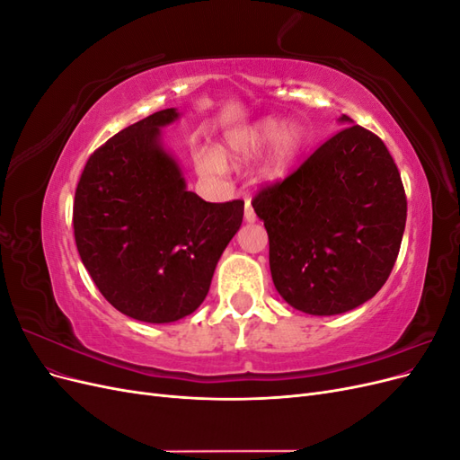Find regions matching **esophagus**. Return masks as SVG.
<instances>
[{"label": "esophagus", "mask_w": 460, "mask_h": 460, "mask_svg": "<svg viewBox=\"0 0 460 460\" xmlns=\"http://www.w3.org/2000/svg\"><path fill=\"white\" fill-rule=\"evenodd\" d=\"M243 217H245L247 222H255V218H257V215H255V211H253V207H252V201H249V199H245Z\"/></svg>", "instance_id": "1"}]
</instances>
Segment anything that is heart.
<instances>
[{
  "label": "heart",
  "mask_w": 460,
  "mask_h": 460,
  "mask_svg": "<svg viewBox=\"0 0 460 460\" xmlns=\"http://www.w3.org/2000/svg\"><path fill=\"white\" fill-rule=\"evenodd\" d=\"M269 142H272V146L262 163L261 172L267 178H278L288 171L301 146V132L296 127H286L280 130V122L274 119L259 120L252 127L232 132L226 137V155L235 159L253 157ZM199 164L207 172H220L225 169V161L217 151H205L199 157Z\"/></svg>",
  "instance_id": "obj_1"
}]
</instances>
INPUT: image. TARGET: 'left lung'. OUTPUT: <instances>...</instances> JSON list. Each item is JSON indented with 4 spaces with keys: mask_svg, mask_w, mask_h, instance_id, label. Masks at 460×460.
I'll return each mask as SVG.
<instances>
[{
    "mask_svg": "<svg viewBox=\"0 0 460 460\" xmlns=\"http://www.w3.org/2000/svg\"><path fill=\"white\" fill-rule=\"evenodd\" d=\"M252 205L269 234L272 282L297 311H351L394 270L407 222L405 188L385 144L358 124L261 186Z\"/></svg>",
    "mask_w": 460,
    "mask_h": 460,
    "instance_id": "1",
    "label": "left lung"
}]
</instances>
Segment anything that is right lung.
<instances>
[{"label": "right lung", "mask_w": 460, "mask_h": 460, "mask_svg": "<svg viewBox=\"0 0 460 460\" xmlns=\"http://www.w3.org/2000/svg\"><path fill=\"white\" fill-rule=\"evenodd\" d=\"M157 111L97 147L80 174L73 228L82 262L117 311L164 324L203 303L217 262L243 218V201L188 191L159 128Z\"/></svg>", "instance_id": "obj_1"}]
</instances>
